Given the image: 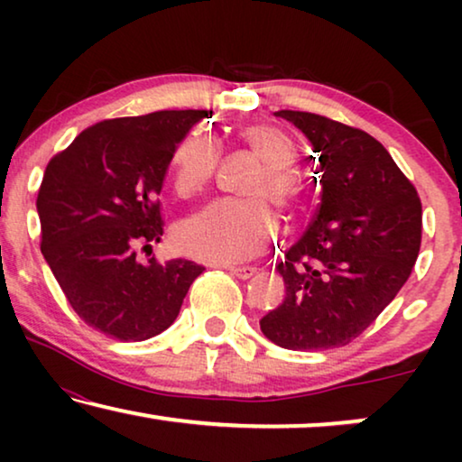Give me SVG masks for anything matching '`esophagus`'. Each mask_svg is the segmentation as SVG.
Returning <instances> with one entry per match:
<instances>
[{
    "mask_svg": "<svg viewBox=\"0 0 462 462\" xmlns=\"http://www.w3.org/2000/svg\"><path fill=\"white\" fill-rule=\"evenodd\" d=\"M229 273L237 280H252L256 275V267H229Z\"/></svg>",
    "mask_w": 462,
    "mask_h": 462,
    "instance_id": "obj_1",
    "label": "esophagus"
}]
</instances>
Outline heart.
Listing matches in <instances>:
<instances>
[{"instance_id": "heart-1", "label": "heart", "mask_w": 462, "mask_h": 462, "mask_svg": "<svg viewBox=\"0 0 462 462\" xmlns=\"http://www.w3.org/2000/svg\"><path fill=\"white\" fill-rule=\"evenodd\" d=\"M245 147L264 163L250 180L245 195L256 199H217L185 218L176 231L180 250L210 263H242L267 248L273 237V217L261 198L283 206L292 198L288 174L296 153L292 143L269 125L254 124L239 130ZM218 166V149L204 132L182 138L172 155V180L180 195L206 189Z\"/></svg>"}]
</instances>
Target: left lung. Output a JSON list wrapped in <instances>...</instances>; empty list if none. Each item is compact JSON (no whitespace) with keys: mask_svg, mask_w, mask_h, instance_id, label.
<instances>
[{"mask_svg":"<svg viewBox=\"0 0 462 462\" xmlns=\"http://www.w3.org/2000/svg\"><path fill=\"white\" fill-rule=\"evenodd\" d=\"M313 144L321 189L309 229L275 264L282 305L261 319L292 351L343 346L395 299L420 250L419 193L389 151L364 130L305 111H277Z\"/></svg>","mask_w":462,"mask_h":462,"instance_id":"left-lung-1","label":"left lung"}]
</instances>
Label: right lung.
Segmentation results:
<instances>
[{"label": "right lung", "instance_id": "1", "mask_svg": "<svg viewBox=\"0 0 462 462\" xmlns=\"http://www.w3.org/2000/svg\"><path fill=\"white\" fill-rule=\"evenodd\" d=\"M212 111L106 119L50 160L37 195L42 254L73 311L119 340L172 326L204 267L185 258L138 261L162 237L160 199L172 155Z\"/></svg>", "mask_w": 462, "mask_h": 462}]
</instances>
